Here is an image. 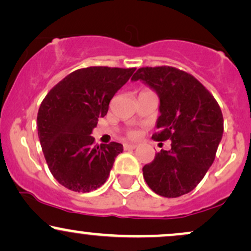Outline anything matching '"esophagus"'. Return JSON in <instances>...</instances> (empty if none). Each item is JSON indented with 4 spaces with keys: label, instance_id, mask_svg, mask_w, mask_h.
<instances>
[{
    "label": "esophagus",
    "instance_id": "obj_1",
    "mask_svg": "<svg viewBox=\"0 0 251 251\" xmlns=\"http://www.w3.org/2000/svg\"><path fill=\"white\" fill-rule=\"evenodd\" d=\"M124 149H125L126 151H127V150H135V149H137V145H135V144H125V145H124Z\"/></svg>",
    "mask_w": 251,
    "mask_h": 251
}]
</instances>
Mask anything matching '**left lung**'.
<instances>
[{"label": "left lung", "instance_id": "1", "mask_svg": "<svg viewBox=\"0 0 251 251\" xmlns=\"http://www.w3.org/2000/svg\"><path fill=\"white\" fill-rule=\"evenodd\" d=\"M159 97L156 141L171 140V150L156 153L143 168L144 179L156 194L177 198L203 179L223 134V116L215 98L192 75L172 66L140 68L132 77Z\"/></svg>", "mask_w": 251, "mask_h": 251}]
</instances>
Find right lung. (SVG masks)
<instances>
[{"mask_svg": "<svg viewBox=\"0 0 251 251\" xmlns=\"http://www.w3.org/2000/svg\"><path fill=\"white\" fill-rule=\"evenodd\" d=\"M135 71L90 66L71 72L50 90L37 114L38 138L48 167L62 186L89 193L107 180L119 143L95 144L91 133L98 118Z\"/></svg>", "mask_w": 251, "mask_h": 251, "instance_id": "1", "label": "right lung"}]
</instances>
